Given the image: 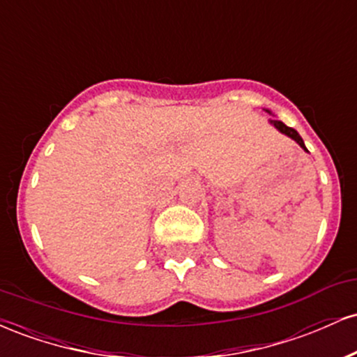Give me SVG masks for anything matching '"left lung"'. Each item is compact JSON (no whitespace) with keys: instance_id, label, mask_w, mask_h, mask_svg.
<instances>
[{"instance_id":"1","label":"left lung","mask_w":357,"mask_h":357,"mask_svg":"<svg viewBox=\"0 0 357 357\" xmlns=\"http://www.w3.org/2000/svg\"><path fill=\"white\" fill-rule=\"evenodd\" d=\"M270 122H272V124H273V126H275V127H277V129H278V130H280V132H284V134H285V136L292 137V139H294V141H296V142H297V144L302 147V149H304V151H307V147H305V144H304V141H302V137H301V136H298V132H297V130H296V129H292V127L285 126V124H284V122H282V121H270Z\"/></svg>"}]
</instances>
